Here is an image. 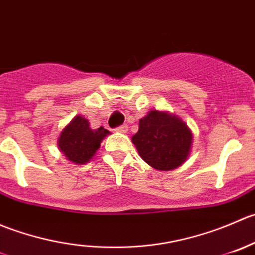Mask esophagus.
Returning <instances> with one entry per match:
<instances>
[{"mask_svg":"<svg viewBox=\"0 0 255 255\" xmlns=\"http://www.w3.org/2000/svg\"><path fill=\"white\" fill-rule=\"evenodd\" d=\"M115 131H118V132H122V133H125L128 131V125H122V127H118L115 128Z\"/></svg>","mask_w":255,"mask_h":255,"instance_id":"34e87169","label":"esophagus"}]
</instances>
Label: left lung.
Here are the masks:
<instances>
[{
  "instance_id": "8db88e82",
  "label": "left lung",
  "mask_w": 255,
  "mask_h": 255,
  "mask_svg": "<svg viewBox=\"0 0 255 255\" xmlns=\"http://www.w3.org/2000/svg\"><path fill=\"white\" fill-rule=\"evenodd\" d=\"M192 138V131L180 118L151 110L140 119L138 131L131 140L147 165L156 170L170 171L187 160Z\"/></svg>"
}]
</instances>
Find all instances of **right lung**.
Here are the masks:
<instances>
[{"label":"right lung","instance_id":"obj_1","mask_svg":"<svg viewBox=\"0 0 255 255\" xmlns=\"http://www.w3.org/2000/svg\"><path fill=\"white\" fill-rule=\"evenodd\" d=\"M109 133V131L103 127L93 130L85 118L77 115L60 132L58 147L73 163L83 165L92 160L100 147V142Z\"/></svg>","mask_w":255,"mask_h":255}]
</instances>
